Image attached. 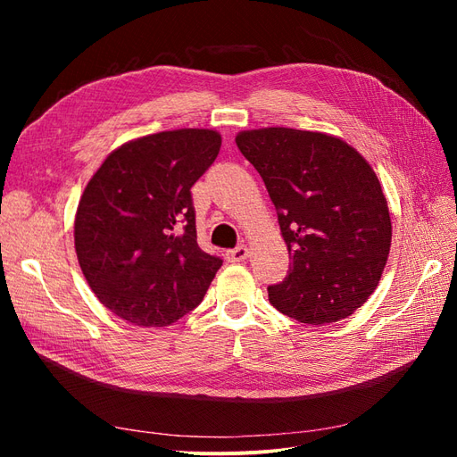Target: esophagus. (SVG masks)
Masks as SVG:
<instances>
[{
	"label": "esophagus",
	"instance_id": "34e87169",
	"mask_svg": "<svg viewBox=\"0 0 457 457\" xmlns=\"http://www.w3.org/2000/svg\"><path fill=\"white\" fill-rule=\"evenodd\" d=\"M247 255H250V250H247L245 245H238V247H234V250L227 252V261L240 262V261L247 259Z\"/></svg>",
	"mask_w": 457,
	"mask_h": 457
}]
</instances>
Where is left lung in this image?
I'll list each match as a JSON object with an SVG mask.
<instances>
[{"label": "left lung", "mask_w": 457, "mask_h": 457, "mask_svg": "<svg viewBox=\"0 0 457 457\" xmlns=\"http://www.w3.org/2000/svg\"><path fill=\"white\" fill-rule=\"evenodd\" d=\"M237 145L265 183L289 252L269 286L274 309L303 324L351 316L378 287L391 217L378 175L337 137L289 128L242 131Z\"/></svg>", "instance_id": "1"}]
</instances>
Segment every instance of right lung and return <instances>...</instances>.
<instances>
[{
    "label": "right lung",
    "instance_id": "add662e5",
    "mask_svg": "<svg viewBox=\"0 0 457 457\" xmlns=\"http://www.w3.org/2000/svg\"><path fill=\"white\" fill-rule=\"evenodd\" d=\"M220 135L177 129L110 154L79 200L76 253L103 305L135 326H170L196 309L223 259L200 250L192 192Z\"/></svg>",
    "mask_w": 457,
    "mask_h": 457
}]
</instances>
